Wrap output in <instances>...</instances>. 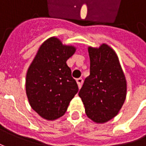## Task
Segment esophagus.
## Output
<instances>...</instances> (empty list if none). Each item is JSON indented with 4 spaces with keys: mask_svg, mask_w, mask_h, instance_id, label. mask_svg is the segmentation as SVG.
Wrapping results in <instances>:
<instances>
[{
    "mask_svg": "<svg viewBox=\"0 0 146 146\" xmlns=\"http://www.w3.org/2000/svg\"><path fill=\"white\" fill-rule=\"evenodd\" d=\"M76 82H77V84H78V87H79V88H80L82 86V84H83L84 80H83L82 78H79V79L76 80Z\"/></svg>",
    "mask_w": 146,
    "mask_h": 146,
    "instance_id": "esophagus-1",
    "label": "esophagus"
}]
</instances>
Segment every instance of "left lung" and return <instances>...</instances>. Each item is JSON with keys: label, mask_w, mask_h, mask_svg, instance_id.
Listing matches in <instances>:
<instances>
[{"label": "left lung", "mask_w": 146, "mask_h": 146, "mask_svg": "<svg viewBox=\"0 0 146 146\" xmlns=\"http://www.w3.org/2000/svg\"><path fill=\"white\" fill-rule=\"evenodd\" d=\"M90 75L79 96L92 120L103 123L119 113L125 101L127 82L115 52L107 44L88 48Z\"/></svg>", "instance_id": "left-lung-1"}]
</instances>
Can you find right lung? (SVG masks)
<instances>
[{
	"mask_svg": "<svg viewBox=\"0 0 146 146\" xmlns=\"http://www.w3.org/2000/svg\"><path fill=\"white\" fill-rule=\"evenodd\" d=\"M76 52L51 37L40 47L26 77V93L31 108L47 120L64 115L71 99L79 91L67 59Z\"/></svg>",
	"mask_w": 146,
	"mask_h": 146,
	"instance_id": "add662e5",
	"label": "right lung"
}]
</instances>
